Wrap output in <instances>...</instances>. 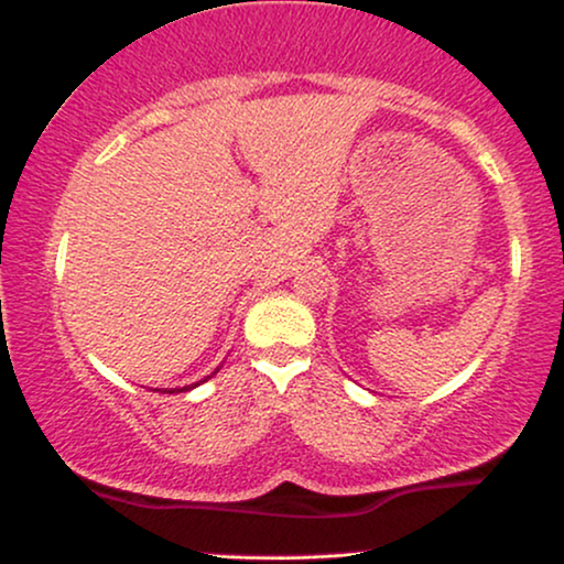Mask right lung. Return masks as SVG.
<instances>
[{"mask_svg": "<svg viewBox=\"0 0 564 564\" xmlns=\"http://www.w3.org/2000/svg\"><path fill=\"white\" fill-rule=\"evenodd\" d=\"M219 370V368H217ZM217 370H214V372H217ZM214 372H212V376H214ZM199 383H202V380H199ZM196 386V383H194ZM194 386H184V388H181V391H188V388H194ZM176 391H178V388H176ZM169 393H173V391H169Z\"/></svg>", "mask_w": 564, "mask_h": 564, "instance_id": "right-lung-1", "label": "right lung"}]
</instances>
